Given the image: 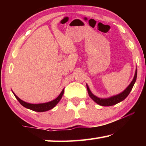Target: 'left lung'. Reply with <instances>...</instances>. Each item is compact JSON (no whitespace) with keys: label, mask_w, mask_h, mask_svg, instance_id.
<instances>
[{"label":"left lung","mask_w":146,"mask_h":146,"mask_svg":"<svg viewBox=\"0 0 146 146\" xmlns=\"http://www.w3.org/2000/svg\"><path fill=\"white\" fill-rule=\"evenodd\" d=\"M136 78H137V69L135 70V75L132 80V81H131V82L129 84L128 86L126 88V89H125V90H123L121 93L119 94L113 96H111L110 98H98L97 96H96L95 95H94L91 92L88 86L86 84L88 92L90 97L96 103H97L98 104L102 106H111L116 104L120 102L123 101V100L125 99V98H126L127 96L129 95V94L130 93L131 89H132L133 85H134L135 81H136Z\"/></svg>","instance_id":"obj_1"}]
</instances>
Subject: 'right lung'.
<instances>
[{"instance_id": "1", "label": "right lung", "mask_w": 146, "mask_h": 146, "mask_svg": "<svg viewBox=\"0 0 146 146\" xmlns=\"http://www.w3.org/2000/svg\"><path fill=\"white\" fill-rule=\"evenodd\" d=\"M64 88L62 90V91L61 92V93L60 94V95L58 96L54 100L52 101L48 102L46 103H42V104H30L27 103L26 102H24L19 98V97L17 96V95L15 94V93L13 92L14 95L16 97V98L18 100V101L19 102L20 104L23 106L27 108L28 109L31 110L35 111H39V112H42V111H46L48 110H50L52 109L54 107L56 106V105L59 102L60 100L64 94Z\"/></svg>"}]
</instances>
